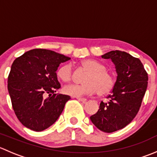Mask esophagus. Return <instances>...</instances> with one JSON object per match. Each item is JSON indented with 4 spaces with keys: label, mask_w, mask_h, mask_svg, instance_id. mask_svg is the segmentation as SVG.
<instances>
[{
    "label": "esophagus",
    "mask_w": 157,
    "mask_h": 157,
    "mask_svg": "<svg viewBox=\"0 0 157 157\" xmlns=\"http://www.w3.org/2000/svg\"><path fill=\"white\" fill-rule=\"evenodd\" d=\"M76 98H77V99H78L79 101H80V102H85L86 101V99H85V98H82V97H76Z\"/></svg>",
    "instance_id": "34e87169"
}]
</instances>
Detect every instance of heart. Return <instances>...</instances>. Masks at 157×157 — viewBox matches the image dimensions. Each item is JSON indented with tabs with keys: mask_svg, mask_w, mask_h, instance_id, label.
<instances>
[{
	"mask_svg": "<svg viewBox=\"0 0 157 157\" xmlns=\"http://www.w3.org/2000/svg\"><path fill=\"white\" fill-rule=\"evenodd\" d=\"M80 65L88 71L83 79L82 84L67 85L63 88L66 95L74 97L91 95L97 92L99 95H106L110 93L115 84V78L113 74L105 70V66L95 59H84ZM57 76L63 82L71 81L73 77V70L70 64H65L59 67Z\"/></svg>",
	"mask_w": 157,
	"mask_h": 157,
	"instance_id": "obj_1",
	"label": "heart"
}]
</instances>
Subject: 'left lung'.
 I'll return each mask as SVG.
<instances>
[{
	"label": "left lung",
	"mask_w": 157,
	"mask_h": 157,
	"mask_svg": "<svg viewBox=\"0 0 157 157\" xmlns=\"http://www.w3.org/2000/svg\"><path fill=\"white\" fill-rule=\"evenodd\" d=\"M112 60L118 76L108 102H100L99 109L90 120L106 133L122 129L135 118L146 93L148 75L140 59L125 52L111 51L102 55Z\"/></svg>",
	"instance_id": "8db88e82"
}]
</instances>
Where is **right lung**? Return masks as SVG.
Segmentation results:
<instances>
[{
    "label": "right lung",
    "instance_id": "right-lung-1",
    "mask_svg": "<svg viewBox=\"0 0 157 157\" xmlns=\"http://www.w3.org/2000/svg\"><path fill=\"white\" fill-rule=\"evenodd\" d=\"M70 59L54 51L36 48L14 60L7 89L14 112L25 127L44 131L63 112L71 97L55 93L61 88L56 71L61 63Z\"/></svg>",
    "mask_w": 157,
    "mask_h": 157
}]
</instances>
